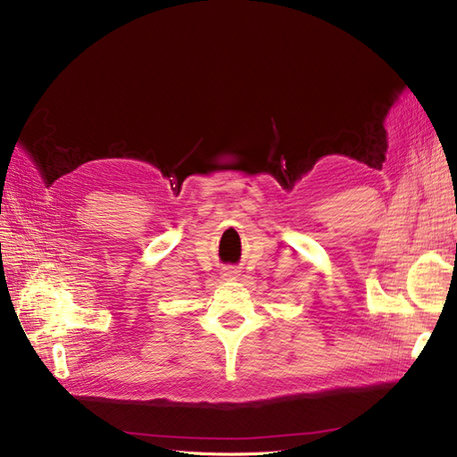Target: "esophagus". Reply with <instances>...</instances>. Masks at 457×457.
Segmentation results:
<instances>
[{
    "label": "esophagus",
    "instance_id": "1",
    "mask_svg": "<svg viewBox=\"0 0 457 457\" xmlns=\"http://www.w3.org/2000/svg\"><path fill=\"white\" fill-rule=\"evenodd\" d=\"M238 274V270L234 269V267H227V269H223V276L225 278H232V276H237Z\"/></svg>",
    "mask_w": 457,
    "mask_h": 457
}]
</instances>
